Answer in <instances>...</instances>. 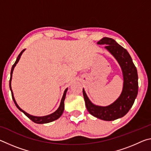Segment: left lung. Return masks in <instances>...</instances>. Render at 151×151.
<instances>
[{
    "label": "left lung",
    "instance_id": "1",
    "mask_svg": "<svg viewBox=\"0 0 151 151\" xmlns=\"http://www.w3.org/2000/svg\"><path fill=\"white\" fill-rule=\"evenodd\" d=\"M97 44L106 45L105 48L115 57L121 66L124 78L122 93L116 101L107 106L94 105L88 99L84 89L83 93L89 113L104 121H114L124 116L134 103L139 88L137 70L129 53L114 39L104 37Z\"/></svg>",
    "mask_w": 151,
    "mask_h": 151
}]
</instances>
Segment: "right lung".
<instances>
[{"label":"right lung","instance_id":"right-lung-1","mask_svg":"<svg viewBox=\"0 0 151 151\" xmlns=\"http://www.w3.org/2000/svg\"><path fill=\"white\" fill-rule=\"evenodd\" d=\"M25 49L22 50L21 52H20V54L18 56V57L17 58L16 61H15V63L12 66V68H11V78H10V83H9V86H10V89H11V94H12V99H13L14 101V103L15 104V105L17 106V107L18 109H19L20 111H22L23 113L26 115L28 118H29L30 120H31L32 121H33L35 123H37V124H44V123H48V122H52L53 121H55V120L58 119L59 117L62 115L63 112L64 111V109H65V104H64V101H65V96H66V91H67V89L66 88V90L64 92V94H63V98L61 99V102H60V106L58 107V109L55 112H53V113L49 114V115H47V116H32L30 115V114L27 113L26 112H24L23 110H22L20 108L18 105L17 103H16V101H15V99L14 98V96H13V93H12V88H11V80H12V72H13V70H14V66H16V65L17 64V63L19 62V60L20 58V56L22 55V52H24Z\"/></svg>","mask_w":151,"mask_h":151}]
</instances>
